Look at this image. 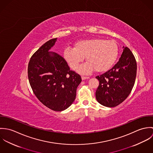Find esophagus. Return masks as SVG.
<instances>
[{
	"mask_svg": "<svg viewBox=\"0 0 153 153\" xmlns=\"http://www.w3.org/2000/svg\"><path fill=\"white\" fill-rule=\"evenodd\" d=\"M89 76H82V80H85V79H89Z\"/></svg>",
	"mask_w": 153,
	"mask_h": 153,
	"instance_id": "esophagus-1",
	"label": "esophagus"
}]
</instances>
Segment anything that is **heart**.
Returning <instances> with one entry per match:
<instances>
[{"mask_svg": "<svg viewBox=\"0 0 153 153\" xmlns=\"http://www.w3.org/2000/svg\"><path fill=\"white\" fill-rule=\"evenodd\" d=\"M119 54L117 44L103 39H91L78 41L74 48L66 47L63 55L72 69H76L86 57L87 62L81 66L79 71L88 74L94 69L98 72L109 70L116 62Z\"/></svg>", "mask_w": 153, "mask_h": 153, "instance_id": "heart-1", "label": "heart"}]
</instances>
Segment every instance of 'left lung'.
Here are the masks:
<instances>
[{
  "instance_id": "left-lung-1",
  "label": "left lung",
  "mask_w": 153,
  "mask_h": 153,
  "mask_svg": "<svg viewBox=\"0 0 153 153\" xmlns=\"http://www.w3.org/2000/svg\"><path fill=\"white\" fill-rule=\"evenodd\" d=\"M124 50L118 62L108 71L98 75L99 81L95 97L97 101L107 107H115L130 95L137 74V62L130 49Z\"/></svg>"
}]
</instances>
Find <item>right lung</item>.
<instances>
[{"label":"right lung","instance_id":"right-lung-1","mask_svg":"<svg viewBox=\"0 0 153 153\" xmlns=\"http://www.w3.org/2000/svg\"><path fill=\"white\" fill-rule=\"evenodd\" d=\"M57 38L42 45L31 56L27 68L29 84L37 98L49 109L62 111L74 101L81 76L70 70L65 59L48 52Z\"/></svg>","mask_w":153,"mask_h":153}]
</instances>
